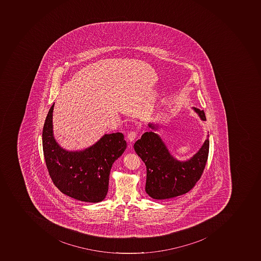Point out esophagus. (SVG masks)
<instances>
[{
  "label": "esophagus",
  "instance_id": "obj_1",
  "mask_svg": "<svg viewBox=\"0 0 261 261\" xmlns=\"http://www.w3.org/2000/svg\"><path fill=\"white\" fill-rule=\"evenodd\" d=\"M136 136H137V132H130L129 134H128V140H129V142H133L134 140H135V139L136 138Z\"/></svg>",
  "mask_w": 261,
  "mask_h": 261
}]
</instances>
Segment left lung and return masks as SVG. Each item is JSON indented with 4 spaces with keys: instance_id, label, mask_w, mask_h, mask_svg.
Returning a JSON list of instances; mask_svg holds the SVG:
<instances>
[{
    "instance_id": "8db88e82",
    "label": "left lung",
    "mask_w": 261,
    "mask_h": 261,
    "mask_svg": "<svg viewBox=\"0 0 261 261\" xmlns=\"http://www.w3.org/2000/svg\"><path fill=\"white\" fill-rule=\"evenodd\" d=\"M202 121H206L203 110L193 108ZM150 132L143 134L134 149L146 166L145 192L153 199H169L189 193L203 173L209 152V140L187 161L176 160L159 135L158 125L149 123Z\"/></svg>"
}]
</instances>
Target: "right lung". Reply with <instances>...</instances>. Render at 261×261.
<instances>
[{
	"instance_id": "1",
	"label": "right lung",
	"mask_w": 261,
	"mask_h": 261,
	"mask_svg": "<svg viewBox=\"0 0 261 261\" xmlns=\"http://www.w3.org/2000/svg\"><path fill=\"white\" fill-rule=\"evenodd\" d=\"M55 103L44 121L42 143L47 169L60 192L82 202H99L108 194L110 171L125 151L126 142L120 132L107 134L84 150L68 151L54 137Z\"/></svg>"
}]
</instances>
